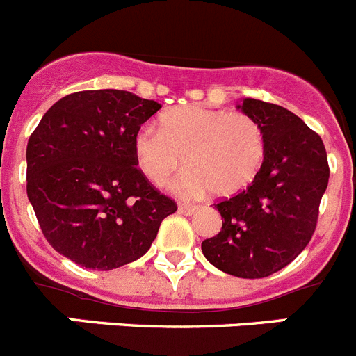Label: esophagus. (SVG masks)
<instances>
[{
  "label": "esophagus",
  "mask_w": 356,
  "mask_h": 356,
  "mask_svg": "<svg viewBox=\"0 0 356 356\" xmlns=\"http://www.w3.org/2000/svg\"><path fill=\"white\" fill-rule=\"evenodd\" d=\"M178 211H180L181 215L191 216L192 213L195 211V206H192V204H180V206H178Z\"/></svg>",
  "instance_id": "esophagus-1"
}]
</instances>
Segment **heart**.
<instances>
[{
  "label": "heart",
  "mask_w": 356,
  "mask_h": 356,
  "mask_svg": "<svg viewBox=\"0 0 356 356\" xmlns=\"http://www.w3.org/2000/svg\"><path fill=\"white\" fill-rule=\"evenodd\" d=\"M140 171L150 184L162 185L180 168L187 171L172 184L184 195L231 197L248 187L266 157L260 125L241 111L213 108H172L159 117V129L145 125L133 141Z\"/></svg>",
  "instance_id": "heart-1"
}]
</instances>
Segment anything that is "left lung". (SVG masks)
Here are the masks:
<instances>
[{"mask_svg": "<svg viewBox=\"0 0 356 356\" xmlns=\"http://www.w3.org/2000/svg\"><path fill=\"white\" fill-rule=\"evenodd\" d=\"M238 108L260 125L266 157L245 191L215 204L222 231L201 248L216 269L255 280L277 273L306 248L330 171L321 138L296 113L252 97Z\"/></svg>", "mask_w": 356, "mask_h": 356, "instance_id": "obj_1", "label": "left lung"}]
</instances>
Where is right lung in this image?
<instances>
[{"instance_id": "add662e5", "label": "right lung", "mask_w": 356, "mask_h": 356, "mask_svg": "<svg viewBox=\"0 0 356 356\" xmlns=\"http://www.w3.org/2000/svg\"><path fill=\"white\" fill-rule=\"evenodd\" d=\"M161 110L127 90H82L52 104L28 141V197L47 241L87 269L150 250L176 202L138 169L133 141Z\"/></svg>"}]
</instances>
